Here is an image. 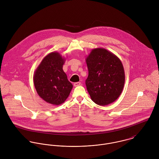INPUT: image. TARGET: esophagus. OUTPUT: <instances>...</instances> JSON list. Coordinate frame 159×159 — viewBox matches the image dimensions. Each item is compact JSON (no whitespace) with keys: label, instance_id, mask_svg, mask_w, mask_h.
I'll list each match as a JSON object with an SVG mask.
<instances>
[{"label":"esophagus","instance_id":"1","mask_svg":"<svg viewBox=\"0 0 159 159\" xmlns=\"http://www.w3.org/2000/svg\"><path fill=\"white\" fill-rule=\"evenodd\" d=\"M80 84H81V83H80V82L75 83L73 84V85H74L75 87H77V86H80Z\"/></svg>","mask_w":159,"mask_h":159}]
</instances>
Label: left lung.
I'll use <instances>...</instances> for the list:
<instances>
[{
  "label": "left lung",
  "mask_w": 159,
  "mask_h": 159,
  "mask_svg": "<svg viewBox=\"0 0 159 159\" xmlns=\"http://www.w3.org/2000/svg\"><path fill=\"white\" fill-rule=\"evenodd\" d=\"M86 62L89 75L86 85L92 100L100 106L116 101L123 90L125 73L118 57L102 48H94Z\"/></svg>",
  "instance_id": "8db88e82"
}]
</instances>
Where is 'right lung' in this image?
<instances>
[{"label":"right lung","mask_w":159,"mask_h":159,"mask_svg":"<svg viewBox=\"0 0 159 159\" xmlns=\"http://www.w3.org/2000/svg\"><path fill=\"white\" fill-rule=\"evenodd\" d=\"M66 58L58 52L49 53L34 74V83L38 95L46 102L59 105L68 98L72 84L62 67Z\"/></svg>","instance_id":"right-lung-1"}]
</instances>
